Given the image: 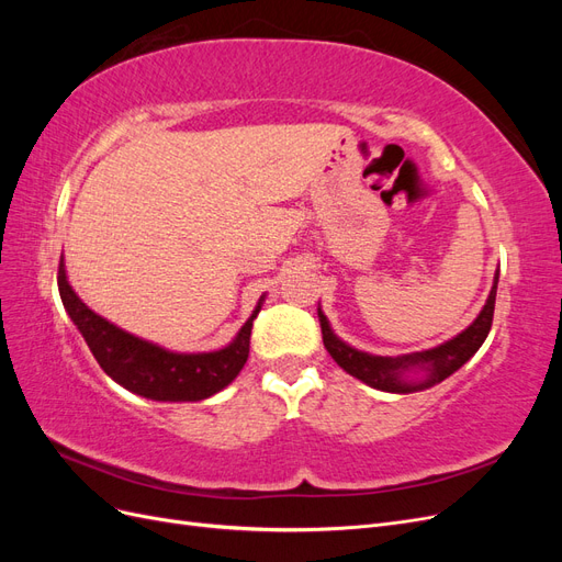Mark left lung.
<instances>
[{"label": "left lung", "mask_w": 562, "mask_h": 562, "mask_svg": "<svg viewBox=\"0 0 562 562\" xmlns=\"http://www.w3.org/2000/svg\"><path fill=\"white\" fill-rule=\"evenodd\" d=\"M497 281L499 274H495V283H492L485 307L475 316L471 326L434 349L405 356H375L368 351H359L342 342V339L333 333L328 318L323 316L318 307L323 345H326L328 353L339 368H345L349 375L366 382L372 389L391 391V394H411V391L429 389L450 378L454 370L462 368L485 342V337L492 328V316H495Z\"/></svg>", "instance_id": "8db88e82"}]
</instances>
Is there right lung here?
I'll use <instances>...</instances> for the list:
<instances>
[{
    "instance_id": "1",
    "label": "right lung",
    "mask_w": 562,
    "mask_h": 562,
    "mask_svg": "<svg viewBox=\"0 0 562 562\" xmlns=\"http://www.w3.org/2000/svg\"><path fill=\"white\" fill-rule=\"evenodd\" d=\"M58 291L65 312L81 337L87 339L91 353L108 375L133 394L151 401H203L223 391L248 361L252 321L260 314L265 295L250 318L225 349L206 353L168 351L147 339L116 328L108 318L98 316L79 300L65 274V262L58 265Z\"/></svg>"
}]
</instances>
